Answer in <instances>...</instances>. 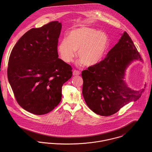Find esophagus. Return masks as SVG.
Returning a JSON list of instances; mask_svg holds the SVG:
<instances>
[{
  "label": "esophagus",
  "instance_id": "obj_1",
  "mask_svg": "<svg viewBox=\"0 0 152 152\" xmlns=\"http://www.w3.org/2000/svg\"><path fill=\"white\" fill-rule=\"evenodd\" d=\"M73 75H79L80 74V72L78 71H77V70H74L73 71V73H72Z\"/></svg>",
  "mask_w": 152,
  "mask_h": 152
}]
</instances>
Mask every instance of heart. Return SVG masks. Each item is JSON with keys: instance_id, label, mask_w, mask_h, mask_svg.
<instances>
[{"instance_id": "heart-1", "label": "heart", "mask_w": 152, "mask_h": 152, "mask_svg": "<svg viewBox=\"0 0 152 152\" xmlns=\"http://www.w3.org/2000/svg\"><path fill=\"white\" fill-rule=\"evenodd\" d=\"M109 45L106 33L95 28L81 27L71 30L68 39H62L57 50L66 63L72 61L78 51L79 64L91 66L99 64L104 58Z\"/></svg>"}]
</instances>
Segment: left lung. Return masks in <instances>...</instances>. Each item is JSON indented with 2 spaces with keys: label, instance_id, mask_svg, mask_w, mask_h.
<instances>
[{
  "label": "left lung",
  "instance_id": "8db88e82",
  "mask_svg": "<svg viewBox=\"0 0 152 152\" xmlns=\"http://www.w3.org/2000/svg\"><path fill=\"white\" fill-rule=\"evenodd\" d=\"M136 60L142 61L130 36L125 31L104 60L83 71V95L94 112L110 116L140 97L143 89H132L125 80L127 68Z\"/></svg>",
  "mask_w": 152,
  "mask_h": 152
}]
</instances>
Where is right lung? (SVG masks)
Instances as JSON below:
<instances>
[{
	"label": "right lung",
	"mask_w": 152,
	"mask_h": 152,
	"mask_svg": "<svg viewBox=\"0 0 152 152\" xmlns=\"http://www.w3.org/2000/svg\"><path fill=\"white\" fill-rule=\"evenodd\" d=\"M62 25L50 22L27 31L10 53L7 78L18 103L38 115L55 108L62 97L63 85L72 77V68L58 58Z\"/></svg>",
	"instance_id": "add662e5"
}]
</instances>
